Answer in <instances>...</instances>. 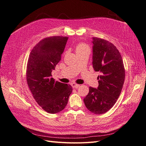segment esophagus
Masks as SVG:
<instances>
[{"label": "esophagus", "mask_w": 146, "mask_h": 146, "mask_svg": "<svg viewBox=\"0 0 146 146\" xmlns=\"http://www.w3.org/2000/svg\"><path fill=\"white\" fill-rule=\"evenodd\" d=\"M71 86H72V88H78L79 86H80V85H78V84L75 83H71Z\"/></svg>", "instance_id": "esophagus-1"}]
</instances>
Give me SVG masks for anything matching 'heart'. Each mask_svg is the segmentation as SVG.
Returning <instances> with one entry per match:
<instances>
[{
	"instance_id": "b5f03b06",
	"label": "heart",
	"mask_w": 146,
	"mask_h": 146,
	"mask_svg": "<svg viewBox=\"0 0 146 146\" xmlns=\"http://www.w3.org/2000/svg\"><path fill=\"white\" fill-rule=\"evenodd\" d=\"M86 51L90 52V48L85 44H79L76 47V52L77 54Z\"/></svg>"
}]
</instances>
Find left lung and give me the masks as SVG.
Listing matches in <instances>:
<instances>
[{"mask_svg":"<svg viewBox=\"0 0 146 146\" xmlns=\"http://www.w3.org/2000/svg\"><path fill=\"white\" fill-rule=\"evenodd\" d=\"M92 67L99 72L98 88L90 87L83 99L91 113L107 112L116 102L125 80V69L122 56L116 46L105 39L92 38Z\"/></svg>","mask_w":146,"mask_h":146,"instance_id":"1","label":"left lung"}]
</instances>
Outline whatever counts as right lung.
Wrapping results in <instances>:
<instances>
[{
  "label": "right lung",
  "mask_w": 146,
  "mask_h": 146,
  "mask_svg": "<svg viewBox=\"0 0 146 146\" xmlns=\"http://www.w3.org/2000/svg\"><path fill=\"white\" fill-rule=\"evenodd\" d=\"M68 37L52 36L43 39L31 51L27 66V82L38 104L50 114L66 107L72 87L55 81L52 72L61 60Z\"/></svg>",
  "instance_id": "add662e5"
}]
</instances>
